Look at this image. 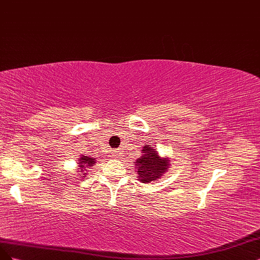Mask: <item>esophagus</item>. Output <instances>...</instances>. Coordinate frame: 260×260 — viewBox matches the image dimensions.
Masks as SVG:
<instances>
[{"label":"esophagus","instance_id":"1","mask_svg":"<svg viewBox=\"0 0 260 260\" xmlns=\"http://www.w3.org/2000/svg\"><path fill=\"white\" fill-rule=\"evenodd\" d=\"M118 157H120V152L115 151L114 153H112V158H118Z\"/></svg>","mask_w":260,"mask_h":260}]
</instances>
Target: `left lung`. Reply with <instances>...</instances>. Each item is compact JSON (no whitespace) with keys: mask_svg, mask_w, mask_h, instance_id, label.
<instances>
[{"mask_svg":"<svg viewBox=\"0 0 260 260\" xmlns=\"http://www.w3.org/2000/svg\"><path fill=\"white\" fill-rule=\"evenodd\" d=\"M138 180L142 183L158 181L160 177L169 171L171 160L168 157H160L154 147L145 145L142 150V157L136 160Z\"/></svg>","mask_w":260,"mask_h":260,"instance_id":"left-lung-1","label":"left lung"}]
</instances>
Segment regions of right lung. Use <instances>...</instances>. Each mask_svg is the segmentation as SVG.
Listing matches in <instances>:
<instances>
[{
  "mask_svg": "<svg viewBox=\"0 0 260 260\" xmlns=\"http://www.w3.org/2000/svg\"><path fill=\"white\" fill-rule=\"evenodd\" d=\"M95 162H97L95 161V159H93L91 157H88V155H84V154H81L78 158V163H77L78 168L76 170L78 173H80L79 175H81L83 179H86L87 171H88L87 169L92 168L95 165Z\"/></svg>",
  "mask_w": 260,
  "mask_h": 260,
  "instance_id": "obj_1",
  "label": "right lung"
}]
</instances>
